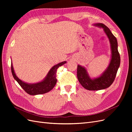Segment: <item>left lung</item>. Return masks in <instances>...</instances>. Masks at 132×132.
Segmentation results:
<instances>
[{"mask_svg": "<svg viewBox=\"0 0 132 132\" xmlns=\"http://www.w3.org/2000/svg\"><path fill=\"white\" fill-rule=\"evenodd\" d=\"M96 25L102 27L107 36L111 43L112 58L107 70L97 78L91 79L85 68L78 65L77 67V77L80 84L89 90H99L105 89L110 86L114 81L118 68L120 65V55L118 51L117 39L106 25L101 23Z\"/></svg>", "mask_w": 132, "mask_h": 132, "instance_id": "1", "label": "left lung"}]
</instances>
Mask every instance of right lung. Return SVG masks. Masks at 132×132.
<instances>
[{
    "label": "right lung",
    "instance_id": "right-lung-1",
    "mask_svg": "<svg viewBox=\"0 0 132 132\" xmlns=\"http://www.w3.org/2000/svg\"><path fill=\"white\" fill-rule=\"evenodd\" d=\"M65 63H66L65 61L54 65L51 69L47 77L43 81L36 84H29L23 82L16 77L14 72L12 63L11 69L14 78L17 81L22 88L25 91L26 93L31 95H36L47 93L53 88L57 81L56 78L57 69L59 67L62 66Z\"/></svg>",
    "mask_w": 132,
    "mask_h": 132
}]
</instances>
